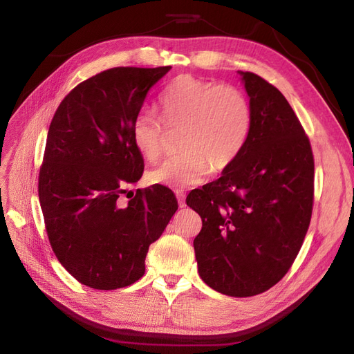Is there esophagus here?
Returning <instances> with one entry per match:
<instances>
[{
	"instance_id": "1",
	"label": "esophagus",
	"mask_w": 354,
	"mask_h": 354,
	"mask_svg": "<svg viewBox=\"0 0 354 354\" xmlns=\"http://www.w3.org/2000/svg\"><path fill=\"white\" fill-rule=\"evenodd\" d=\"M176 195H177V199H178V203H180V207L183 208V207H186V203H185V199H186V195H185V192H181V190H177L176 192Z\"/></svg>"
}]
</instances>
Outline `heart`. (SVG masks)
Wrapping results in <instances>:
<instances>
[{
	"label": "heart",
	"instance_id": "b5f03b06",
	"mask_svg": "<svg viewBox=\"0 0 354 354\" xmlns=\"http://www.w3.org/2000/svg\"><path fill=\"white\" fill-rule=\"evenodd\" d=\"M167 127H181V152L147 173L149 183L181 189L199 185L209 169L223 171L238 159L252 127L251 106L233 85L181 75L159 95ZM133 145L146 159L162 151V128L151 111H142L131 128Z\"/></svg>",
	"mask_w": 354,
	"mask_h": 354
}]
</instances>
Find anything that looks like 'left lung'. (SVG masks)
<instances>
[{
  "label": "left lung",
  "mask_w": 354,
  "mask_h": 354,
  "mask_svg": "<svg viewBox=\"0 0 354 354\" xmlns=\"http://www.w3.org/2000/svg\"><path fill=\"white\" fill-rule=\"evenodd\" d=\"M250 95L248 142L220 178L192 190L202 218L194 241L202 281L230 297L270 289L291 269L312 218L315 159L301 122L283 94L242 72Z\"/></svg>",
  "instance_id": "1"
}]
</instances>
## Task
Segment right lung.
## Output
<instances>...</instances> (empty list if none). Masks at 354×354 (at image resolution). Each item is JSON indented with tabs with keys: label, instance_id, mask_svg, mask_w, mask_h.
Wrapping results in <instances>:
<instances>
[{
	"label": "right lung",
	"instance_id": "obj_1",
	"mask_svg": "<svg viewBox=\"0 0 354 354\" xmlns=\"http://www.w3.org/2000/svg\"><path fill=\"white\" fill-rule=\"evenodd\" d=\"M171 66L112 68L78 84L53 116L38 177L47 236L57 260L85 286L124 288L145 274L149 245L178 203L165 186H125L143 174L131 128L146 95Z\"/></svg>",
	"mask_w": 354,
	"mask_h": 354
}]
</instances>
